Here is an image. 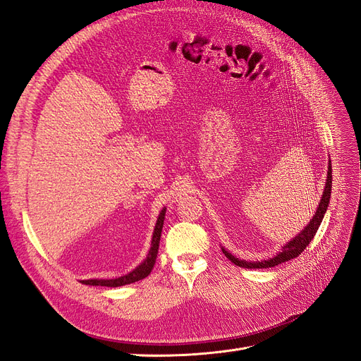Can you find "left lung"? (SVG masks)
I'll list each match as a JSON object with an SVG mask.
<instances>
[{
  "instance_id": "left-lung-1",
  "label": "left lung",
  "mask_w": 361,
  "mask_h": 361,
  "mask_svg": "<svg viewBox=\"0 0 361 361\" xmlns=\"http://www.w3.org/2000/svg\"><path fill=\"white\" fill-rule=\"evenodd\" d=\"M331 180H333V176H331V161H329V173H326L325 188H324V192H322V197H321L318 209H316V212H314L313 218L310 220V223L304 227V231H301L297 236H295L293 239H290L288 244H285V247L281 248V251H280L277 256L271 257L268 260L247 262V260H241V259L232 256L231 253H228V251L221 248L223 253L226 255V257L231 260V262H233L236 267L247 268V269H251V268L256 269V268H272V267H277V265L283 264V262H288L290 259H295L297 256H300L302 251L305 250V247L310 244V241L313 239V236L316 235V232H318V228H319V226L322 223V218H324V215L326 212V207H329V203H330Z\"/></svg>"
}]
</instances>
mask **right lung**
Returning <instances> with one entry per match:
<instances>
[{"label": "right lung", "instance_id": "add662e5", "mask_svg": "<svg viewBox=\"0 0 361 361\" xmlns=\"http://www.w3.org/2000/svg\"><path fill=\"white\" fill-rule=\"evenodd\" d=\"M164 218H166V207L159 212L158 221L155 224V231L154 236H152V245L147 253V257L141 262V264L134 269L130 271L129 274L117 277V279H110V280H99V279H93V280H82V285H90V286H106V288H117V286H125L129 285V283H135L138 280L146 279L150 271L154 269L155 260L158 256V248H159V239H161V232H162V224H164Z\"/></svg>", "mask_w": 361, "mask_h": 361}]
</instances>
